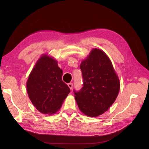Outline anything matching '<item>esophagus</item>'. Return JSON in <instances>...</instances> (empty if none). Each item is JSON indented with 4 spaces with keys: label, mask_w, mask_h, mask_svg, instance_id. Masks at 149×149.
Segmentation results:
<instances>
[{
    "label": "esophagus",
    "mask_w": 149,
    "mask_h": 149,
    "mask_svg": "<svg viewBox=\"0 0 149 149\" xmlns=\"http://www.w3.org/2000/svg\"><path fill=\"white\" fill-rule=\"evenodd\" d=\"M68 87L69 88V89H72V87H73V84H72V83H70L68 84Z\"/></svg>",
    "instance_id": "34e87169"
}]
</instances>
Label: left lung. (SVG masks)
<instances>
[{"label":"left lung","instance_id":"obj_1","mask_svg":"<svg viewBox=\"0 0 149 149\" xmlns=\"http://www.w3.org/2000/svg\"><path fill=\"white\" fill-rule=\"evenodd\" d=\"M80 69L83 87L74 91L75 101L84 115L97 117L107 111L118 97V76L107 55L98 48L92 49L82 60Z\"/></svg>","mask_w":149,"mask_h":149}]
</instances>
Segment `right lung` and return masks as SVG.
Returning <instances> with one entry per match:
<instances>
[{"label":"right lung","mask_w":149,"mask_h":149,"mask_svg":"<svg viewBox=\"0 0 149 149\" xmlns=\"http://www.w3.org/2000/svg\"><path fill=\"white\" fill-rule=\"evenodd\" d=\"M63 70L57 61L44 54L37 61L26 81L28 97L42 113L53 115L58 112L70 92L62 81Z\"/></svg>","instance_id":"right-lung-1"}]
</instances>
